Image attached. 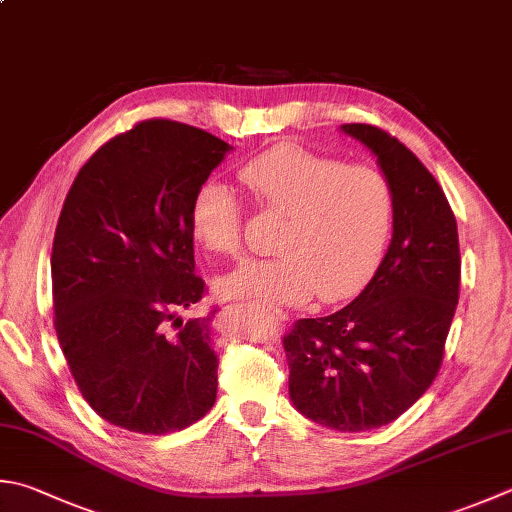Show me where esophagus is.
Returning <instances> with one entry per match:
<instances>
[{
    "label": "esophagus",
    "instance_id": "34e87169",
    "mask_svg": "<svg viewBox=\"0 0 512 512\" xmlns=\"http://www.w3.org/2000/svg\"><path fill=\"white\" fill-rule=\"evenodd\" d=\"M274 314H276V318H281V321H285V314L281 310H274Z\"/></svg>",
    "mask_w": 512,
    "mask_h": 512
}]
</instances>
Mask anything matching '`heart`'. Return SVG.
<instances>
[{"mask_svg":"<svg viewBox=\"0 0 512 512\" xmlns=\"http://www.w3.org/2000/svg\"><path fill=\"white\" fill-rule=\"evenodd\" d=\"M240 180L260 205L285 214L272 258L247 260L218 281V292L260 305H296L314 292L334 303L365 285L388 247L394 194L370 165L345 162L285 144L249 160ZM243 205L220 180L200 185L191 231L200 247L236 254Z\"/></svg>","mask_w":512,"mask_h":512,"instance_id":"heart-1","label":"heart"}]
</instances>
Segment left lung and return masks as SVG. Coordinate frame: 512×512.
Instances as JSON below:
<instances>
[{
    "label": "left lung",
    "instance_id": "8db88e82",
    "mask_svg": "<svg viewBox=\"0 0 512 512\" xmlns=\"http://www.w3.org/2000/svg\"><path fill=\"white\" fill-rule=\"evenodd\" d=\"M376 158L394 225L372 281L339 312L285 336L289 399L318 426L363 432L399 419L430 388L459 301L457 220L414 153L372 124H343Z\"/></svg>",
    "mask_w": 512,
    "mask_h": 512
}]
</instances>
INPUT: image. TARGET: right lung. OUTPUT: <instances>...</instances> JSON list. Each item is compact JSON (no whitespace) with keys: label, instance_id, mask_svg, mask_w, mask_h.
Returning a JSON list of instances; mask_svg holds the SVG:
<instances>
[{"label":"right lung","instance_id":"1","mask_svg":"<svg viewBox=\"0 0 512 512\" xmlns=\"http://www.w3.org/2000/svg\"><path fill=\"white\" fill-rule=\"evenodd\" d=\"M234 149L173 120H147L89 158L57 220L51 278L57 341L104 421L165 435L216 401L214 316L182 321L196 276L191 202Z\"/></svg>","mask_w":512,"mask_h":512}]
</instances>
